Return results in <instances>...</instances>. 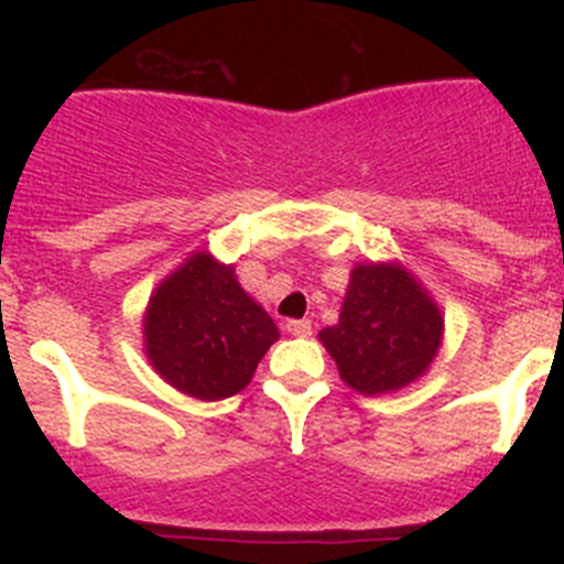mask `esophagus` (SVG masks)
Instances as JSON below:
<instances>
[{
	"mask_svg": "<svg viewBox=\"0 0 564 564\" xmlns=\"http://www.w3.org/2000/svg\"><path fill=\"white\" fill-rule=\"evenodd\" d=\"M286 333L297 335V338H308L311 322H308V318H292V322H286Z\"/></svg>",
	"mask_w": 564,
	"mask_h": 564,
	"instance_id": "1",
	"label": "esophagus"
}]
</instances>
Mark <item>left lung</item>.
I'll list each match as a JSON object with an SVG mask.
<instances>
[{
    "mask_svg": "<svg viewBox=\"0 0 564 564\" xmlns=\"http://www.w3.org/2000/svg\"><path fill=\"white\" fill-rule=\"evenodd\" d=\"M442 333L445 318L431 294L412 272L388 261L351 270L338 324L324 327L318 340L351 390L382 395L429 371Z\"/></svg>",
    "mask_w": 564,
    "mask_h": 564,
    "instance_id": "1",
    "label": "left lung"
}]
</instances>
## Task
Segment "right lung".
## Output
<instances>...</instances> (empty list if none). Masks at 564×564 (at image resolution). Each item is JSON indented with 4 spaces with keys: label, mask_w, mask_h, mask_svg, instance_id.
Segmentation results:
<instances>
[{
    "label": "right lung",
    "mask_w": 564,
    "mask_h": 564,
    "mask_svg": "<svg viewBox=\"0 0 564 564\" xmlns=\"http://www.w3.org/2000/svg\"><path fill=\"white\" fill-rule=\"evenodd\" d=\"M278 340L270 314L237 283L235 267L193 253L152 292L144 346L152 368L198 401L246 390Z\"/></svg>",
    "instance_id": "add662e5"
}]
</instances>
